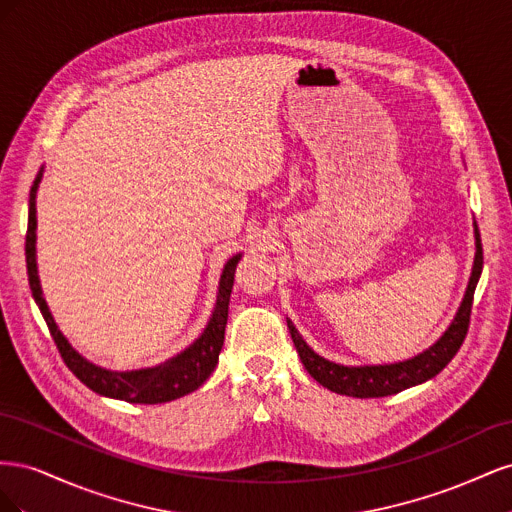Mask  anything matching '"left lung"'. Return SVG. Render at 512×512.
<instances>
[{
    "mask_svg": "<svg viewBox=\"0 0 512 512\" xmlns=\"http://www.w3.org/2000/svg\"><path fill=\"white\" fill-rule=\"evenodd\" d=\"M474 235H476V258H474V269H472L466 297H463V303L451 327H448V331L429 350L404 363L344 367L318 356L303 342L299 331L294 329V324L288 320L290 337L294 342V348H297L301 356L303 367L307 369V374L316 382H320L324 389L339 395H348V397H361V399L395 395L399 391L410 389L414 384H421L433 376H438L440 371L453 361V356L459 352L463 339H466L470 329L474 290L478 284L480 271H483V243H480V232L476 224H474Z\"/></svg>",
    "mask_w": 512,
    "mask_h": 512,
    "instance_id": "obj_1",
    "label": "left lung"
}]
</instances>
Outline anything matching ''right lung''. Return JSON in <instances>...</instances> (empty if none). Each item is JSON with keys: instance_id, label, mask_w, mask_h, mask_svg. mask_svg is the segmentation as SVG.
<instances>
[{"instance_id": "add662e5", "label": "right lung", "mask_w": 512, "mask_h": 512, "mask_svg": "<svg viewBox=\"0 0 512 512\" xmlns=\"http://www.w3.org/2000/svg\"><path fill=\"white\" fill-rule=\"evenodd\" d=\"M40 177L42 173H38L32 185V192H29V220H27V235H25L27 277H29V288H32V294L40 307L46 327H49L53 342L61 354V359H64V363L68 365V369L85 386H89L91 391H96L104 397L130 401V404H166V401H173L196 391L198 386L211 376V371L215 369L220 359V350L224 346L226 320H228V301H230L232 282H235V269L241 254L232 256L226 262L213 316L207 324L205 333L200 335L188 350H183L181 354L175 356V359L166 361L164 365L151 367V369L123 371V374H119V371H108V369L96 367L87 363L83 356L66 342V337L59 333L49 307H46L42 299L38 271H36V190H38Z\"/></svg>"}]
</instances>
